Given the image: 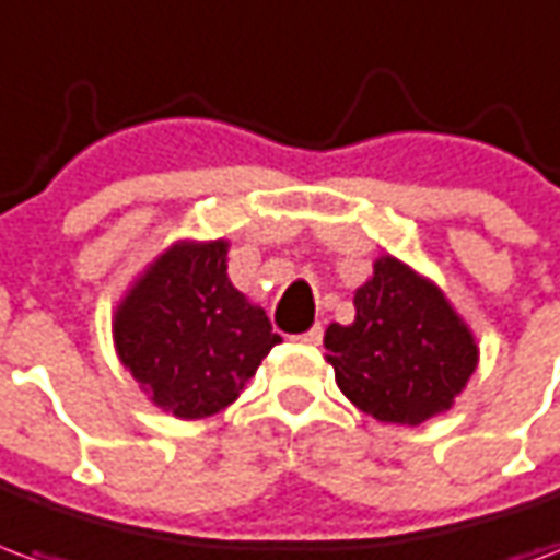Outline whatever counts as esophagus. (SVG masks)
I'll use <instances>...</instances> for the list:
<instances>
[{
	"label": "esophagus",
	"mask_w": 560,
	"mask_h": 560,
	"mask_svg": "<svg viewBox=\"0 0 560 560\" xmlns=\"http://www.w3.org/2000/svg\"><path fill=\"white\" fill-rule=\"evenodd\" d=\"M293 339L303 341V345H320V339H324V329L312 327V329H305V332H300V336H293Z\"/></svg>",
	"instance_id": "esophagus-1"
}]
</instances>
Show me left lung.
Instances as JSON below:
<instances>
[{"label": "left lung", "instance_id": "8db88e82", "mask_svg": "<svg viewBox=\"0 0 560 560\" xmlns=\"http://www.w3.org/2000/svg\"><path fill=\"white\" fill-rule=\"evenodd\" d=\"M353 308V324H329L324 336L341 393L375 420L399 425L450 411L480 351L441 288L396 257H377Z\"/></svg>", "mask_w": 560, "mask_h": 560}]
</instances>
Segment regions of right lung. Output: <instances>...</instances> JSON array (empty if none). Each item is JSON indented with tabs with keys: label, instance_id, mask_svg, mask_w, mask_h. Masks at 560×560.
Returning a JSON list of instances; mask_svg holds the SVG:
<instances>
[{
	"label": "right lung",
	"instance_id": "1",
	"mask_svg": "<svg viewBox=\"0 0 560 560\" xmlns=\"http://www.w3.org/2000/svg\"><path fill=\"white\" fill-rule=\"evenodd\" d=\"M116 353L161 411H224L281 336L228 279V243H176L140 276L114 315Z\"/></svg>",
	"mask_w": 560,
	"mask_h": 560
}]
</instances>
